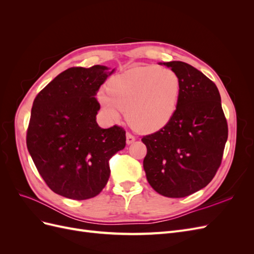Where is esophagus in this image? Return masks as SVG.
<instances>
[{"mask_svg": "<svg viewBox=\"0 0 254 254\" xmlns=\"http://www.w3.org/2000/svg\"><path fill=\"white\" fill-rule=\"evenodd\" d=\"M134 141H135L134 135H133L132 133L127 132V133H126V142H127V144H131V143H133Z\"/></svg>", "mask_w": 254, "mask_h": 254, "instance_id": "obj_1", "label": "esophagus"}]
</instances>
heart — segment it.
Instances as JSON below:
<instances>
[{
  "label": "heart",
  "instance_id": "b5f03b06",
  "mask_svg": "<svg viewBox=\"0 0 254 254\" xmlns=\"http://www.w3.org/2000/svg\"><path fill=\"white\" fill-rule=\"evenodd\" d=\"M180 93L178 75L157 65L136 66L115 75L108 90L98 92L104 111L111 120L126 112L129 125L143 132L164 127L175 114Z\"/></svg>",
  "mask_w": 254,
  "mask_h": 254
}]
</instances>
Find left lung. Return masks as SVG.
Segmentation results:
<instances>
[{
    "label": "left lung",
    "instance_id": "1",
    "mask_svg": "<svg viewBox=\"0 0 254 254\" xmlns=\"http://www.w3.org/2000/svg\"><path fill=\"white\" fill-rule=\"evenodd\" d=\"M178 75L180 93L175 114L158 131L144 135L143 166L157 193L187 197L216 175L228 139L219 91L210 78L182 61L164 64Z\"/></svg>",
    "mask_w": 254,
    "mask_h": 254
}]
</instances>
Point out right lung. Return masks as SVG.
Listing matches in <instances>:
<instances>
[{"label":"right lung","instance_id":"obj_1","mask_svg":"<svg viewBox=\"0 0 254 254\" xmlns=\"http://www.w3.org/2000/svg\"><path fill=\"white\" fill-rule=\"evenodd\" d=\"M108 67L74 66L36 96L26 132L27 149L47 186L60 196L84 200L108 182L109 160L126 146L125 129L97 125V91Z\"/></svg>","mask_w":254,"mask_h":254}]
</instances>
